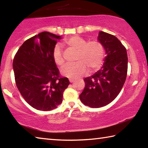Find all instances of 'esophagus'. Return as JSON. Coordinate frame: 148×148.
<instances>
[{
  "label": "esophagus",
  "mask_w": 148,
  "mask_h": 148,
  "mask_svg": "<svg viewBox=\"0 0 148 148\" xmlns=\"http://www.w3.org/2000/svg\"><path fill=\"white\" fill-rule=\"evenodd\" d=\"M69 81H70V82H71V83H73V82H75V79H70Z\"/></svg>",
  "instance_id": "esophagus-1"
}]
</instances>
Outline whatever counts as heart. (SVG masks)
<instances>
[{
  "instance_id": "heart-1",
  "label": "heart",
  "mask_w": 148,
  "mask_h": 148,
  "mask_svg": "<svg viewBox=\"0 0 148 148\" xmlns=\"http://www.w3.org/2000/svg\"><path fill=\"white\" fill-rule=\"evenodd\" d=\"M69 49L76 51L75 62L67 64L62 69L63 76L71 79H76L86 73L87 69L93 72L101 69L103 64L105 47L101 41L94 40L87 42L86 39L78 36H73L64 42ZM53 57L56 64L60 67L64 66L65 60L61 47L58 45L54 47Z\"/></svg>"
}]
</instances>
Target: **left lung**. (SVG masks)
Segmentation results:
<instances>
[{
  "mask_svg": "<svg viewBox=\"0 0 148 148\" xmlns=\"http://www.w3.org/2000/svg\"><path fill=\"white\" fill-rule=\"evenodd\" d=\"M99 40L104 44L107 56L102 69L86 77L80 101L91 108H101L116 98L125 82L128 58L125 47L114 35L101 31Z\"/></svg>",
  "mask_w": 148,
  "mask_h": 148,
  "instance_id": "left-lung-1",
  "label": "left lung"
}]
</instances>
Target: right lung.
Instances as JSON below:
<instances>
[{
    "instance_id": "1",
    "label": "right lung",
    "mask_w": 148,
    "mask_h": 148,
    "mask_svg": "<svg viewBox=\"0 0 148 148\" xmlns=\"http://www.w3.org/2000/svg\"><path fill=\"white\" fill-rule=\"evenodd\" d=\"M61 36L42 32L24 42L14 56L13 69L17 89L34 108L50 111L62 101L70 84L62 76L53 57L54 47Z\"/></svg>"
}]
</instances>
